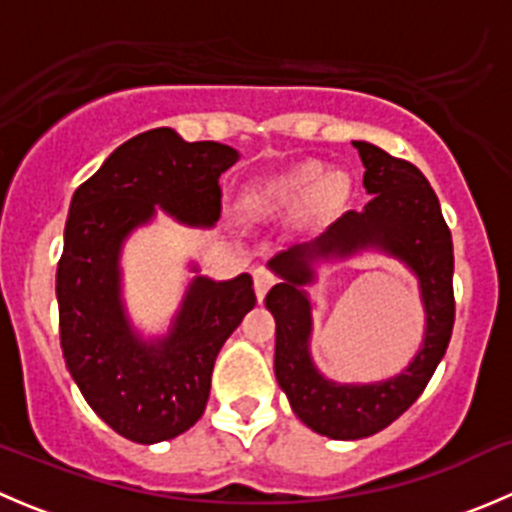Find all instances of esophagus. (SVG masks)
<instances>
[{
    "instance_id": "34e87169",
    "label": "esophagus",
    "mask_w": 512,
    "mask_h": 512,
    "mask_svg": "<svg viewBox=\"0 0 512 512\" xmlns=\"http://www.w3.org/2000/svg\"><path fill=\"white\" fill-rule=\"evenodd\" d=\"M255 294H257V302H262L267 294V289H270L272 285H275V275H272L267 267H257L255 270Z\"/></svg>"
}]
</instances>
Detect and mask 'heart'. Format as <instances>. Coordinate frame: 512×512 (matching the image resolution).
Returning a JSON list of instances; mask_svg holds the SVG:
<instances>
[{
	"label": "heart",
	"mask_w": 512,
	"mask_h": 512,
	"mask_svg": "<svg viewBox=\"0 0 512 512\" xmlns=\"http://www.w3.org/2000/svg\"><path fill=\"white\" fill-rule=\"evenodd\" d=\"M319 175H322V165L317 160H304L285 173L270 175L252 185L247 195V208L262 215L285 213L302 205L314 190H317V203H329L344 190V180L337 173H327L322 180Z\"/></svg>",
	"instance_id": "obj_1"
}]
</instances>
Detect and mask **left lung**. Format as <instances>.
<instances>
[{
	"mask_svg": "<svg viewBox=\"0 0 512 512\" xmlns=\"http://www.w3.org/2000/svg\"><path fill=\"white\" fill-rule=\"evenodd\" d=\"M364 163L371 195L361 210L329 225L307 245H294L267 262L280 285L267 292L275 317V376L304 426L334 441L369 438L394 423L421 396L441 364L453 332V240L436 193L416 165L366 141H352ZM364 251L401 261L417 277L424 307L422 344L394 377L376 382L329 380L311 356L308 287L324 264H341Z\"/></svg>",
	"mask_w": 512,
	"mask_h": 512,
	"instance_id": "left-lung-1",
	"label": "left lung"
}]
</instances>
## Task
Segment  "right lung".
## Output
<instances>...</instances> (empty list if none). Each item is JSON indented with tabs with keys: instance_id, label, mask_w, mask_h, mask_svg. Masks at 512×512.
Returning a JSON list of instances; mask_svg holds the SVG:
<instances>
[{
	"instance_id": "obj_1",
	"label": "right lung",
	"mask_w": 512,
	"mask_h": 512,
	"mask_svg": "<svg viewBox=\"0 0 512 512\" xmlns=\"http://www.w3.org/2000/svg\"><path fill=\"white\" fill-rule=\"evenodd\" d=\"M237 160L225 143L153 128L118 146L71 198L56 270L66 369L96 416L133 443L168 441L203 416L215 359L257 299L247 272L213 280L190 260L193 277L168 327L146 334L123 294V247L158 210L213 227L218 178Z\"/></svg>"
}]
</instances>
